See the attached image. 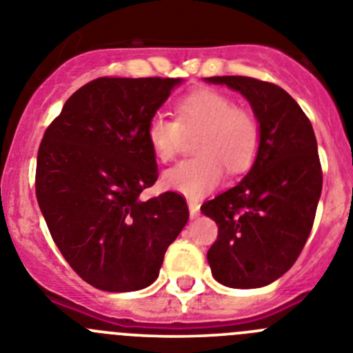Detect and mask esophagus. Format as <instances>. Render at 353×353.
<instances>
[{"mask_svg": "<svg viewBox=\"0 0 353 353\" xmlns=\"http://www.w3.org/2000/svg\"><path fill=\"white\" fill-rule=\"evenodd\" d=\"M187 207H189V214H191V219H196L199 215V203L194 199H189L187 201Z\"/></svg>", "mask_w": 353, "mask_h": 353, "instance_id": "1", "label": "esophagus"}]
</instances>
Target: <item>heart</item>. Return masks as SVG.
<instances>
[{
  "mask_svg": "<svg viewBox=\"0 0 353 353\" xmlns=\"http://www.w3.org/2000/svg\"><path fill=\"white\" fill-rule=\"evenodd\" d=\"M176 121L154 114L146 139L161 162H170L183 145V134H194V157L179 162L162 176V183L187 198L214 191L230 173L242 174L254 164L261 130L254 114L215 90H196L174 104Z\"/></svg>",
  "mask_w": 353,
  "mask_h": 353,
  "instance_id": "b5f03b06",
  "label": "heart"
}]
</instances>
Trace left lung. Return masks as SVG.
Instances as JSON below:
<instances>
[{
    "mask_svg": "<svg viewBox=\"0 0 353 353\" xmlns=\"http://www.w3.org/2000/svg\"><path fill=\"white\" fill-rule=\"evenodd\" d=\"M205 81L244 97L261 130L248 174L201 207L219 226L207 260L221 285L261 288L290 270L313 228L322 194L316 138L301 105L277 84L244 76Z\"/></svg>",
    "mask_w": 353,
    "mask_h": 353,
    "instance_id": "left-lung-1",
    "label": "left lung"
}]
</instances>
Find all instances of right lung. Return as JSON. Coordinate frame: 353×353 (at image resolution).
<instances>
[{
	"instance_id": "add662e5",
	"label": "right lung",
	"mask_w": 353,
	"mask_h": 353,
	"mask_svg": "<svg viewBox=\"0 0 353 353\" xmlns=\"http://www.w3.org/2000/svg\"><path fill=\"white\" fill-rule=\"evenodd\" d=\"M182 79L99 77L65 102L37 157V199L54 244L84 281L134 292L157 279L189 219L176 192L141 199L159 176L148 120Z\"/></svg>"
}]
</instances>
